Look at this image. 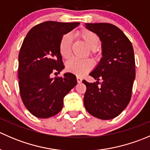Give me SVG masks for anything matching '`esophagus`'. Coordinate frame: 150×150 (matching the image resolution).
I'll return each instance as SVG.
<instances>
[{
  "label": "esophagus",
  "instance_id": "1",
  "mask_svg": "<svg viewBox=\"0 0 150 150\" xmlns=\"http://www.w3.org/2000/svg\"><path fill=\"white\" fill-rule=\"evenodd\" d=\"M82 78H81V77H79V76H77V81H78V83H81L82 82Z\"/></svg>",
  "mask_w": 150,
  "mask_h": 150
}]
</instances>
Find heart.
<instances>
[{
  "instance_id": "heart-1",
  "label": "heart",
  "mask_w": 150,
  "mask_h": 150,
  "mask_svg": "<svg viewBox=\"0 0 150 150\" xmlns=\"http://www.w3.org/2000/svg\"><path fill=\"white\" fill-rule=\"evenodd\" d=\"M77 37L81 39L90 48L91 54H96V48L99 43V37L96 33L87 29H83L77 33ZM72 35L65 34L62 37L59 45L60 55L63 59H67L72 54ZM93 63L90 59H78L72 58L66 63V69L68 72L81 76L91 70Z\"/></svg>"
}]
</instances>
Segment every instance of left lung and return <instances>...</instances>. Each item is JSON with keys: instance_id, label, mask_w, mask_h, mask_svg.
Instances as JSON below:
<instances>
[{"instance_id": "8db88e82", "label": "left lung", "mask_w": 150, "mask_h": 150, "mask_svg": "<svg viewBox=\"0 0 150 150\" xmlns=\"http://www.w3.org/2000/svg\"><path fill=\"white\" fill-rule=\"evenodd\" d=\"M86 28L99 37L102 57L89 74L97 81H83L86 86L84 106L91 115L110 120L119 115L131 100L136 77L134 48L122 30L112 24L86 23Z\"/></svg>"}]
</instances>
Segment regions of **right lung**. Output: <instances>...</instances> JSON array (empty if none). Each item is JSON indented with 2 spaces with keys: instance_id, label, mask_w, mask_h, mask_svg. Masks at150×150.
I'll list each match as a JSON object with an SVG mask.
<instances>
[{
  "instance_id": "obj_1",
  "label": "right lung",
  "mask_w": 150,
  "mask_h": 150,
  "mask_svg": "<svg viewBox=\"0 0 150 150\" xmlns=\"http://www.w3.org/2000/svg\"><path fill=\"white\" fill-rule=\"evenodd\" d=\"M79 22L48 21L33 27L27 34L19 54V86L21 98L30 113L48 118L59 112L64 97L77 84L70 72L51 78L64 68L59 45L64 35Z\"/></svg>"
}]
</instances>
